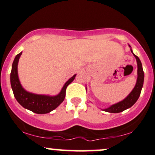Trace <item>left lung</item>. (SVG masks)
<instances>
[{
    "instance_id": "obj_1",
    "label": "left lung",
    "mask_w": 155,
    "mask_h": 155,
    "mask_svg": "<svg viewBox=\"0 0 155 155\" xmlns=\"http://www.w3.org/2000/svg\"><path fill=\"white\" fill-rule=\"evenodd\" d=\"M129 47H130L131 52L133 53V54L136 58L137 65H138V70H137V75H138V76H137L136 84L132 91L130 92V93L124 100L121 101L115 104L111 105L109 107L104 108V109H103L104 111L109 112V113H120V112L123 111L124 110L127 109V108H130L131 106H133L135 103L138 101V97L140 96L141 89L143 87V80H144V73H143L142 64L140 59L133 52L130 46L129 45Z\"/></svg>"
}]
</instances>
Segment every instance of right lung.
<instances>
[{"label":"right lung","instance_id":"obj_1","mask_svg":"<svg viewBox=\"0 0 155 155\" xmlns=\"http://www.w3.org/2000/svg\"><path fill=\"white\" fill-rule=\"evenodd\" d=\"M22 53L20 52L15 57L12 63L10 81L14 95L17 102L26 109L38 114L49 113L55 109L64 101L67 87L74 81L76 74H74L71 78L68 80L62 88L61 91L57 95H38V94L29 92L22 87L18 76L17 66Z\"/></svg>","mask_w":155,"mask_h":155}]
</instances>
